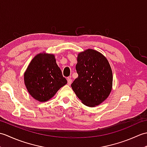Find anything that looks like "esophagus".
<instances>
[{"label": "esophagus", "mask_w": 147, "mask_h": 147, "mask_svg": "<svg viewBox=\"0 0 147 147\" xmlns=\"http://www.w3.org/2000/svg\"><path fill=\"white\" fill-rule=\"evenodd\" d=\"M72 83V80L70 78H67V84L69 85H70Z\"/></svg>", "instance_id": "obj_1"}]
</instances>
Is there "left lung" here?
Returning a JSON list of instances; mask_svg holds the SVG:
<instances>
[{"label":"left lung","mask_w":147,"mask_h":147,"mask_svg":"<svg viewBox=\"0 0 147 147\" xmlns=\"http://www.w3.org/2000/svg\"><path fill=\"white\" fill-rule=\"evenodd\" d=\"M76 70L78 77L71 84L76 96L89 107L100 104L112 90V72L104 55L93 49L78 56Z\"/></svg>","instance_id":"left-lung-1"}]
</instances>
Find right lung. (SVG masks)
<instances>
[{"mask_svg": "<svg viewBox=\"0 0 147 147\" xmlns=\"http://www.w3.org/2000/svg\"><path fill=\"white\" fill-rule=\"evenodd\" d=\"M24 80L30 94L40 102L49 100L67 83L52 54L36 55L24 73Z\"/></svg>", "mask_w": 147, "mask_h": 147, "instance_id": "right-lung-1", "label": "right lung"}]
</instances>
